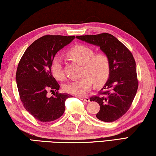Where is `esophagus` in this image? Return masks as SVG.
Masks as SVG:
<instances>
[{
    "instance_id": "1",
    "label": "esophagus",
    "mask_w": 156,
    "mask_h": 156,
    "mask_svg": "<svg viewBox=\"0 0 156 156\" xmlns=\"http://www.w3.org/2000/svg\"><path fill=\"white\" fill-rule=\"evenodd\" d=\"M79 98L84 102H89V98L88 97H79Z\"/></svg>"
}]
</instances>
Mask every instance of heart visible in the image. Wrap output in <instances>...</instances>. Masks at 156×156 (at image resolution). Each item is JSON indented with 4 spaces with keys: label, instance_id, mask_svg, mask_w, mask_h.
I'll list each match as a JSON object with an SVG mask.
<instances>
[{
    "label": "heart",
    "instance_id": "b5f03b06",
    "mask_svg": "<svg viewBox=\"0 0 156 156\" xmlns=\"http://www.w3.org/2000/svg\"><path fill=\"white\" fill-rule=\"evenodd\" d=\"M69 56L78 64L83 65L82 78L68 83L65 91L74 96H84L90 90L93 83L96 86H101L109 78L111 72L109 58L105 53H98L84 44H78L68 51ZM51 72L58 80H63L65 75L61 58L56 56L52 60Z\"/></svg>",
    "mask_w": 156,
    "mask_h": 156
}]
</instances>
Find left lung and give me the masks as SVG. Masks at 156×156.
<instances>
[{"label":"left lung","instance_id":"1","mask_svg":"<svg viewBox=\"0 0 156 156\" xmlns=\"http://www.w3.org/2000/svg\"><path fill=\"white\" fill-rule=\"evenodd\" d=\"M78 39L100 47L109 58V79L97 96L90 98L100 105L98 119L111 122L127 112L138 87L136 61L131 52L110 34L76 36Z\"/></svg>","mask_w":156,"mask_h":156}]
</instances>
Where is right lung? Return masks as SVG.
I'll return each instance as SVG.
<instances>
[{
	"label": "right lung",
	"instance_id": "right-lung-1",
	"mask_svg": "<svg viewBox=\"0 0 156 156\" xmlns=\"http://www.w3.org/2000/svg\"><path fill=\"white\" fill-rule=\"evenodd\" d=\"M74 38L75 36H42L27 47L18 63L16 79L20 100L40 122L54 121L65 112V102L70 96L58 91L60 85L52 75L51 65L56 53ZM48 91L56 94L49 98Z\"/></svg>",
	"mask_w": 156,
	"mask_h": 156
}]
</instances>
